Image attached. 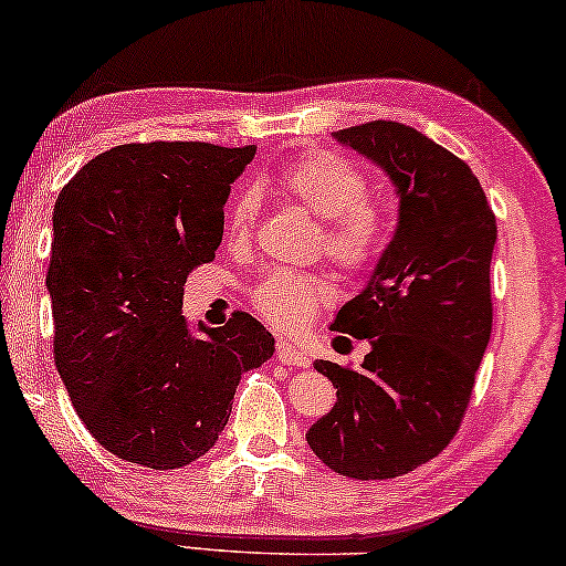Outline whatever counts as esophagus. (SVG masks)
I'll return each instance as SVG.
<instances>
[{
    "mask_svg": "<svg viewBox=\"0 0 566 566\" xmlns=\"http://www.w3.org/2000/svg\"><path fill=\"white\" fill-rule=\"evenodd\" d=\"M276 358H280V364H284V366H300V368L310 366L307 353H302L297 345H292L286 340L276 343Z\"/></svg>",
    "mask_w": 566,
    "mask_h": 566,
    "instance_id": "34e87169",
    "label": "esophagus"
}]
</instances>
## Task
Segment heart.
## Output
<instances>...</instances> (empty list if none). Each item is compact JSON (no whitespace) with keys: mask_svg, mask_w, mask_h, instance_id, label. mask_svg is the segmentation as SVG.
<instances>
[{"mask_svg":"<svg viewBox=\"0 0 566 566\" xmlns=\"http://www.w3.org/2000/svg\"><path fill=\"white\" fill-rule=\"evenodd\" d=\"M282 190L323 221V249L345 272H364L381 256L389 239V216L381 202L368 196L366 175L345 157L310 151L282 175ZM259 208L254 190H243L231 200L226 231L233 243L249 239ZM333 297L331 284L317 274L282 272L266 274L256 284V310L276 331L297 333Z\"/></svg>","mask_w":566,"mask_h":566,"instance_id":"1","label":"heart"}]
</instances>
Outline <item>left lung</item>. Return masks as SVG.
<instances>
[{"instance_id": "1", "label": "left lung", "mask_w": 566, "mask_h": 566, "mask_svg": "<svg viewBox=\"0 0 566 566\" xmlns=\"http://www.w3.org/2000/svg\"><path fill=\"white\" fill-rule=\"evenodd\" d=\"M333 139L389 177L399 223L333 319L331 331L370 350L360 368L317 360L337 401L307 444L345 478L386 480L424 465L458 432L491 340L499 231L470 167L411 126L370 122Z\"/></svg>"}]
</instances>
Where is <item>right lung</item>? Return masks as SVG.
<instances>
[{"label": "right lung", "mask_w": 566, "mask_h": 566, "mask_svg": "<svg viewBox=\"0 0 566 566\" xmlns=\"http://www.w3.org/2000/svg\"><path fill=\"white\" fill-rule=\"evenodd\" d=\"M256 147L151 142L101 151L53 208L55 368L94 440L155 470L190 465L231 417L241 374L274 356L247 312L190 325L182 286L216 256Z\"/></svg>", "instance_id": "right-lung-1"}]
</instances>
